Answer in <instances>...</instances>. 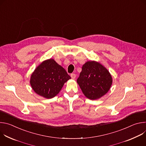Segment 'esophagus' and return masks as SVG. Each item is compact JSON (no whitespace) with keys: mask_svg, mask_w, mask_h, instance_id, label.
I'll return each instance as SVG.
<instances>
[{"mask_svg":"<svg viewBox=\"0 0 146 146\" xmlns=\"http://www.w3.org/2000/svg\"><path fill=\"white\" fill-rule=\"evenodd\" d=\"M70 76H71L72 78L74 79V78L76 77V74H74V73H72V74H70Z\"/></svg>","mask_w":146,"mask_h":146,"instance_id":"esophagus-1","label":"esophagus"}]
</instances>
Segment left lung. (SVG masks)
I'll list each match as a JSON object with an SVG mask.
<instances>
[{
  "instance_id": "obj_1",
  "label": "left lung",
  "mask_w": 146,
  "mask_h": 146,
  "mask_svg": "<svg viewBox=\"0 0 146 146\" xmlns=\"http://www.w3.org/2000/svg\"><path fill=\"white\" fill-rule=\"evenodd\" d=\"M77 82L87 98L95 100L108 92L112 84V78L109 72L101 64L88 61L82 66Z\"/></svg>"
}]
</instances>
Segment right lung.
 I'll use <instances>...</instances> for the list:
<instances>
[{
    "mask_svg": "<svg viewBox=\"0 0 146 146\" xmlns=\"http://www.w3.org/2000/svg\"><path fill=\"white\" fill-rule=\"evenodd\" d=\"M71 78L64 68L52 59L43 62L32 73L30 83L38 95L50 99L60 91L64 83Z\"/></svg>",
    "mask_w": 146,
    "mask_h": 146,
    "instance_id": "obj_1",
    "label": "right lung"
}]
</instances>
